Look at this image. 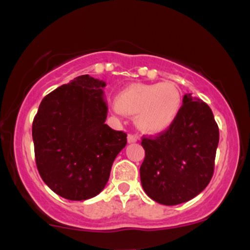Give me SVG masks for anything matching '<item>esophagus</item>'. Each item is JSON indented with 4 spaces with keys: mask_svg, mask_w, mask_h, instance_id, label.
I'll use <instances>...</instances> for the list:
<instances>
[{
    "mask_svg": "<svg viewBox=\"0 0 250 250\" xmlns=\"http://www.w3.org/2000/svg\"><path fill=\"white\" fill-rule=\"evenodd\" d=\"M139 141V137L136 136V135L134 134H129L128 135V142L129 143H134V142H137Z\"/></svg>",
    "mask_w": 250,
    "mask_h": 250,
    "instance_id": "1",
    "label": "esophagus"
}]
</instances>
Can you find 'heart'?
<instances>
[{"instance_id":"1","label":"heart","mask_w":250,"mask_h":250,"mask_svg":"<svg viewBox=\"0 0 250 250\" xmlns=\"http://www.w3.org/2000/svg\"><path fill=\"white\" fill-rule=\"evenodd\" d=\"M182 96L171 82L133 83L117 94L114 109L117 113L135 116V125L146 134H160L176 121Z\"/></svg>"}]
</instances>
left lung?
<instances>
[{"label": "left lung", "instance_id": "1", "mask_svg": "<svg viewBox=\"0 0 250 250\" xmlns=\"http://www.w3.org/2000/svg\"><path fill=\"white\" fill-rule=\"evenodd\" d=\"M219 137L209 105L186 94L171 127L142 139L146 156L140 176L146 194L165 206L194 199L213 177Z\"/></svg>", "mask_w": 250, "mask_h": 250}]
</instances>
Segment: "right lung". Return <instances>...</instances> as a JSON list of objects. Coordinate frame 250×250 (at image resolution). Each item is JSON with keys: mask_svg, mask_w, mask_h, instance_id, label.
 Wrapping results in <instances>:
<instances>
[{"mask_svg": "<svg viewBox=\"0 0 250 250\" xmlns=\"http://www.w3.org/2000/svg\"><path fill=\"white\" fill-rule=\"evenodd\" d=\"M105 82L77 76L42 100L33 122L39 173L54 193L71 201L96 196L107 185L127 134L105 125Z\"/></svg>", "mask_w": 250, "mask_h": 250, "instance_id": "obj_1", "label": "right lung"}]
</instances>
